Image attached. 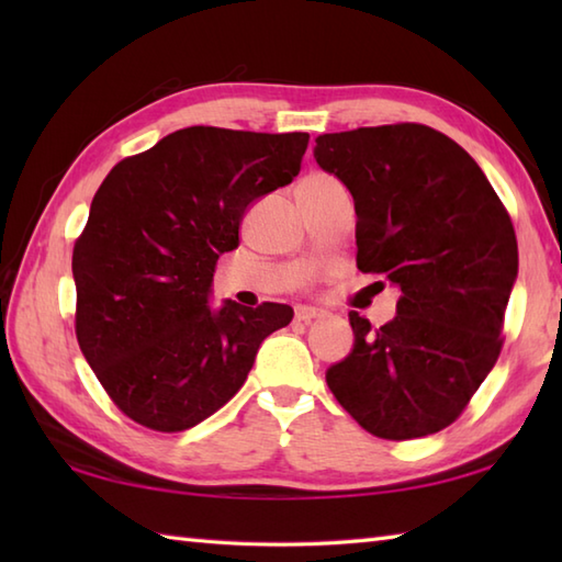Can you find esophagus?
Masks as SVG:
<instances>
[{
	"label": "esophagus",
	"mask_w": 562,
	"mask_h": 562,
	"mask_svg": "<svg viewBox=\"0 0 562 562\" xmlns=\"http://www.w3.org/2000/svg\"><path fill=\"white\" fill-rule=\"evenodd\" d=\"M294 318L302 321V324H312V321H316V318H324V312H321V308H314V306H300V308H296Z\"/></svg>",
	"instance_id": "esophagus-1"
}]
</instances>
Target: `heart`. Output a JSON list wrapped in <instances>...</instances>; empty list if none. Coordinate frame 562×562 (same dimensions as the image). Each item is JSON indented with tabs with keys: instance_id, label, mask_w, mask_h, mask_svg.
Here are the masks:
<instances>
[{
	"instance_id": "heart-1",
	"label": "heart",
	"mask_w": 562,
	"mask_h": 562,
	"mask_svg": "<svg viewBox=\"0 0 562 562\" xmlns=\"http://www.w3.org/2000/svg\"><path fill=\"white\" fill-rule=\"evenodd\" d=\"M316 176H318V173H316Z\"/></svg>"
}]
</instances>
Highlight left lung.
Here are the masks:
<instances>
[{
  "label": "left lung",
  "mask_w": 562,
  "mask_h": 562,
  "mask_svg": "<svg viewBox=\"0 0 562 562\" xmlns=\"http://www.w3.org/2000/svg\"><path fill=\"white\" fill-rule=\"evenodd\" d=\"M314 157L352 193L357 268L401 288L384 326L350 312L355 348L328 389L369 435H435L503 350L519 268L509 212L471 154L420 123L321 135Z\"/></svg>",
  "instance_id": "left-lung-1"
}]
</instances>
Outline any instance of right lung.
I'll return each instance as SVG.
<instances>
[{
  "mask_svg": "<svg viewBox=\"0 0 562 562\" xmlns=\"http://www.w3.org/2000/svg\"><path fill=\"white\" fill-rule=\"evenodd\" d=\"M306 133L186 127L117 161L77 236L75 330L93 374L137 425L183 432L217 413L260 342L294 312L207 294L250 202L294 181Z\"/></svg>",
  "mask_w": 562,
  "mask_h": 562,
  "instance_id": "obj_1",
  "label": "right lung"
}]
</instances>
